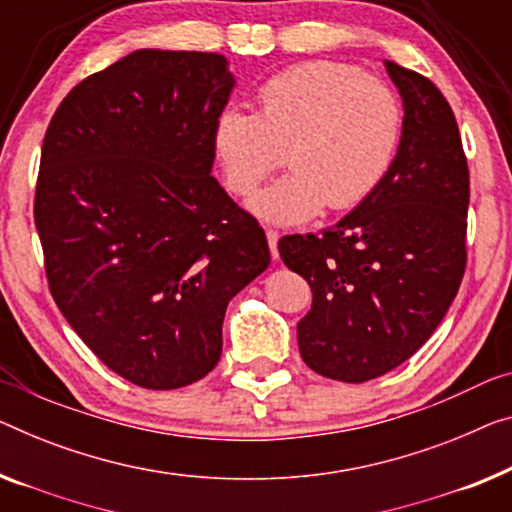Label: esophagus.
I'll list each match as a JSON object with an SVG mask.
<instances>
[{"label": "esophagus", "mask_w": 512, "mask_h": 512, "mask_svg": "<svg viewBox=\"0 0 512 512\" xmlns=\"http://www.w3.org/2000/svg\"><path fill=\"white\" fill-rule=\"evenodd\" d=\"M278 239H280V234L276 230H266V241H269L273 259H278Z\"/></svg>", "instance_id": "34e87169"}]
</instances>
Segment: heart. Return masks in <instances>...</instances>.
<instances>
[{"label":"heart","mask_w":512,"mask_h":512,"mask_svg":"<svg viewBox=\"0 0 512 512\" xmlns=\"http://www.w3.org/2000/svg\"><path fill=\"white\" fill-rule=\"evenodd\" d=\"M404 110L388 82L340 61H305L257 89V112L225 108L211 144L225 186L239 197L287 160L292 172L250 200L257 218L296 225L326 204L354 209L377 193L400 151Z\"/></svg>","instance_id":"1"}]
</instances>
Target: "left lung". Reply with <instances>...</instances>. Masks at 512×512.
<instances>
[{
    "mask_svg": "<svg viewBox=\"0 0 512 512\" xmlns=\"http://www.w3.org/2000/svg\"><path fill=\"white\" fill-rule=\"evenodd\" d=\"M404 133L377 193L317 234L278 241L312 289L299 352L317 375L361 384L414 356L451 308L467 266L469 165L455 114L425 75L386 61Z\"/></svg>",
    "mask_w": 512,
    "mask_h": 512,
    "instance_id": "8db88e82",
    "label": "left lung"
}]
</instances>
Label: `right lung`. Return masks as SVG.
<instances>
[{
  "label": "right lung",
  "instance_id": "1",
  "mask_svg": "<svg viewBox=\"0 0 512 512\" xmlns=\"http://www.w3.org/2000/svg\"><path fill=\"white\" fill-rule=\"evenodd\" d=\"M234 87L216 52L135 50L68 91L43 137L34 223L52 299L119 377L202 379L266 234L211 177Z\"/></svg>",
  "mask_w": 512,
  "mask_h": 512
}]
</instances>
